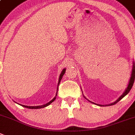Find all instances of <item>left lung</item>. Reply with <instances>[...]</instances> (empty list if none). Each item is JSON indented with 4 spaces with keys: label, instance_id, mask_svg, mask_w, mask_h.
Listing matches in <instances>:
<instances>
[{
    "label": "left lung",
    "instance_id": "1",
    "mask_svg": "<svg viewBox=\"0 0 135 135\" xmlns=\"http://www.w3.org/2000/svg\"><path fill=\"white\" fill-rule=\"evenodd\" d=\"M134 78H135V65H134V61H133V65H132L131 74V78H130V79H129V83H128L127 87V88H126V89H125V90L124 91V92H123V94H122L121 95H120V97H119V98H118L117 99L116 101H115V102L111 103L108 104V105H99V104H96V103H95L91 102V101H89V99H88L86 98V97H85V96H83V97H84L86 99L88 100V101H89V102H91V103H92L95 104V105H99V106H100V107H104V106H105V107H106V106H110V105H115V104H116L117 102H119V101H120V99H123V97H124V96H126L127 95L128 93H129L130 90H131V89L132 87H133V83H134Z\"/></svg>",
    "mask_w": 135,
    "mask_h": 135
}]
</instances>
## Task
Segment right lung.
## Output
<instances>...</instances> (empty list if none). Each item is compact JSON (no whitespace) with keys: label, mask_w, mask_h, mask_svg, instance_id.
<instances>
[{"label":"right lung","mask_w":135,"mask_h":135,"mask_svg":"<svg viewBox=\"0 0 135 135\" xmlns=\"http://www.w3.org/2000/svg\"><path fill=\"white\" fill-rule=\"evenodd\" d=\"M65 68H64V70L61 71V74H60V77H59V79H58V83H57V92H56V96H55L54 97V99H52V100H51L50 101H49L48 103H47L44 104V105H39V106H27V105H21V104H19L18 103L16 102H15L17 104H18V105H22V107H26V108H28V109H41V108H44V107H47V106H48L49 105H50L51 103H52L53 101H55V99H56V96H57V89H58V86H59V84H60V81H61V79H62V77L63 75H64V74H65Z\"/></svg>","instance_id":"obj_1"}]
</instances>
